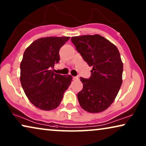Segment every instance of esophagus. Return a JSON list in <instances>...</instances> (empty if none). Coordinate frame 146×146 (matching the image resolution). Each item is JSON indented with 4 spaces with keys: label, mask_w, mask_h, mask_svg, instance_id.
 <instances>
[{
    "label": "esophagus",
    "mask_w": 146,
    "mask_h": 146,
    "mask_svg": "<svg viewBox=\"0 0 146 146\" xmlns=\"http://www.w3.org/2000/svg\"><path fill=\"white\" fill-rule=\"evenodd\" d=\"M78 76H74L73 77V80H78Z\"/></svg>",
    "instance_id": "obj_1"
}]
</instances>
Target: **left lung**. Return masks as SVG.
<instances>
[{"label":"left lung","mask_w":146,"mask_h":146,"mask_svg":"<svg viewBox=\"0 0 146 146\" xmlns=\"http://www.w3.org/2000/svg\"><path fill=\"white\" fill-rule=\"evenodd\" d=\"M71 40L92 67L89 79L80 78L83 88L77 95L80 105L90 113L104 111L114 101L122 84L123 63L118 49L99 35L74 36Z\"/></svg>","instance_id":"1"}]
</instances>
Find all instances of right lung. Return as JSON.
I'll use <instances>...</instances> for the list:
<instances>
[{
    "mask_svg": "<svg viewBox=\"0 0 146 146\" xmlns=\"http://www.w3.org/2000/svg\"><path fill=\"white\" fill-rule=\"evenodd\" d=\"M70 37H45L26 49L21 63V82L28 99L38 108L51 110L58 106L72 77L54 72L59 50Z\"/></svg>",
    "mask_w": 146,
    "mask_h": 146,
    "instance_id": "add662e5",
    "label": "right lung"
}]
</instances>
